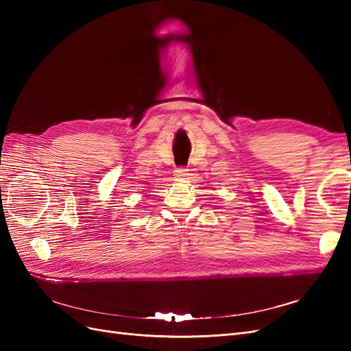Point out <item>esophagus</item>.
<instances>
[{"label": "esophagus", "instance_id": "esophagus-1", "mask_svg": "<svg viewBox=\"0 0 351 351\" xmlns=\"http://www.w3.org/2000/svg\"><path fill=\"white\" fill-rule=\"evenodd\" d=\"M176 177L177 180H184L189 177V169L187 168H178L176 169Z\"/></svg>", "mask_w": 351, "mask_h": 351}]
</instances>
